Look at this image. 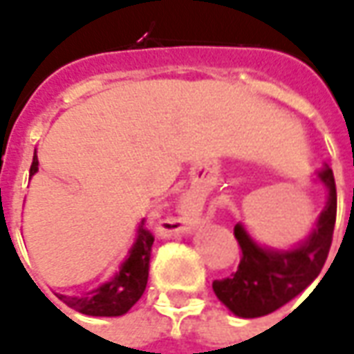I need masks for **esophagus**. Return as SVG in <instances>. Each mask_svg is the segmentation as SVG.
Segmentation results:
<instances>
[{
    "mask_svg": "<svg viewBox=\"0 0 354 354\" xmlns=\"http://www.w3.org/2000/svg\"><path fill=\"white\" fill-rule=\"evenodd\" d=\"M195 216H197V208H195V203L193 201H187L180 212V218L174 222V227L170 230V233H180V231H185L192 227L195 223Z\"/></svg>",
    "mask_w": 354,
    "mask_h": 354,
    "instance_id": "obj_1",
    "label": "esophagus"
}]
</instances>
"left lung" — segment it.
<instances>
[{"mask_svg": "<svg viewBox=\"0 0 354 354\" xmlns=\"http://www.w3.org/2000/svg\"><path fill=\"white\" fill-rule=\"evenodd\" d=\"M317 176L328 189L326 207L315 222L309 237L288 250L258 245L243 223L235 225V239L241 246L237 271L212 282L218 299L233 315L256 319L281 309L301 294L317 277L330 252L335 225L337 195L332 169L324 165Z\"/></svg>", "mask_w": 354, "mask_h": 354, "instance_id": "8db88e82", "label": "left lung"}]
</instances>
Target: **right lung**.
<instances>
[{
  "label": "right lung",
  "instance_id": "right-lung-1",
  "mask_svg": "<svg viewBox=\"0 0 354 354\" xmlns=\"http://www.w3.org/2000/svg\"><path fill=\"white\" fill-rule=\"evenodd\" d=\"M37 155L34 153V161L30 167V178L37 172ZM146 218L140 222L136 231V241L129 250V256L119 266L117 271L108 282L100 284L98 288L91 290L81 296H64L58 297L68 307L91 317H121L138 301L147 284L149 274V256L153 246V235L146 230Z\"/></svg>",
  "mask_w": 354,
  "mask_h": 354
}]
</instances>
